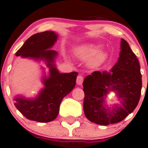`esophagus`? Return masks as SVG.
Segmentation results:
<instances>
[{"instance_id":"1","label":"esophagus","mask_w":148,"mask_h":148,"mask_svg":"<svg viewBox=\"0 0 148 148\" xmlns=\"http://www.w3.org/2000/svg\"><path fill=\"white\" fill-rule=\"evenodd\" d=\"M83 81H84V77H83L82 75L77 76V80H76V82H77V84H79V85H81V84H82Z\"/></svg>"}]
</instances>
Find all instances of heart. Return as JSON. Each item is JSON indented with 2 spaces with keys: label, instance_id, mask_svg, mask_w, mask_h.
<instances>
[{
  "label": "heart",
  "instance_id": "b5f03b06",
  "mask_svg": "<svg viewBox=\"0 0 148 148\" xmlns=\"http://www.w3.org/2000/svg\"><path fill=\"white\" fill-rule=\"evenodd\" d=\"M75 54L82 60L89 59V64L91 66H96L101 64L106 57L105 52L99 50L98 45L87 44L81 46L75 50Z\"/></svg>",
  "mask_w": 148,
  "mask_h": 148
}]
</instances>
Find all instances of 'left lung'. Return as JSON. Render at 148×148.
I'll return each instance as SVG.
<instances>
[{
	"mask_svg": "<svg viewBox=\"0 0 148 148\" xmlns=\"http://www.w3.org/2000/svg\"><path fill=\"white\" fill-rule=\"evenodd\" d=\"M140 67L136 56L125 40L121 41V52L111 73L94 71L83 82L84 92L83 108L86 117L100 125L121 122L136 108L142 87ZM109 90L117 92L123 99L121 105L111 108L104 105Z\"/></svg>",
	"mask_w": 148,
	"mask_h": 148,
	"instance_id": "1",
	"label": "left lung"
}]
</instances>
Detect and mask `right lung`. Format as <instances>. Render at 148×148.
I'll return each instance as SVG.
<instances>
[{"label": "right lung", "mask_w": 148, "mask_h": 148, "mask_svg": "<svg viewBox=\"0 0 148 148\" xmlns=\"http://www.w3.org/2000/svg\"><path fill=\"white\" fill-rule=\"evenodd\" d=\"M57 39L53 31H44L31 36L15 55L45 59L49 67V77L44 79L45 89L34 100L14 99V104L26 118L38 122H52L57 117L61 101L75 86L77 72L59 73L54 64L56 51L50 49Z\"/></svg>", "instance_id": "right-lung-1"}]
</instances>
